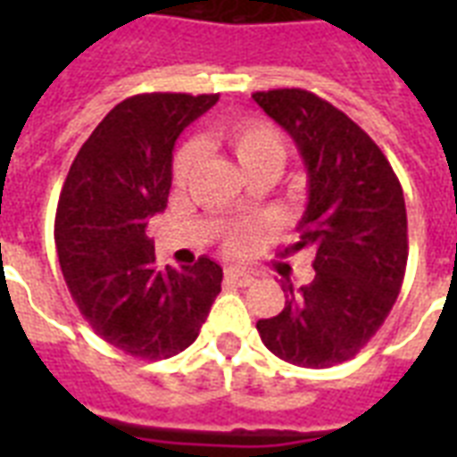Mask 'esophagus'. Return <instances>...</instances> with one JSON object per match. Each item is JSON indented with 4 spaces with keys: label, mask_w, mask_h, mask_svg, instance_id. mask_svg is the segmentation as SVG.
Listing matches in <instances>:
<instances>
[{
    "label": "esophagus",
    "mask_w": 457,
    "mask_h": 457,
    "mask_svg": "<svg viewBox=\"0 0 457 457\" xmlns=\"http://www.w3.org/2000/svg\"><path fill=\"white\" fill-rule=\"evenodd\" d=\"M225 279H228V282H232V285H239V287H251L253 282H256V278H253L251 272L239 270V268H228V270H225Z\"/></svg>",
    "instance_id": "34e87169"
}]
</instances>
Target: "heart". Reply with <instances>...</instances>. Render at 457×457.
I'll return each instance as SVG.
<instances>
[{
    "mask_svg": "<svg viewBox=\"0 0 457 457\" xmlns=\"http://www.w3.org/2000/svg\"><path fill=\"white\" fill-rule=\"evenodd\" d=\"M218 139L235 154L237 163L242 165L244 172L265 163H275L279 168L285 161V137L275 125L263 118H232L218 128ZM196 158H199V146L194 142H185L182 146H178V152L172 156V182L175 185H185L189 179ZM263 232L265 228L258 222H235L222 232V246L232 256H249L258 246V242L263 239Z\"/></svg>",
    "mask_w": 457,
    "mask_h": 457,
    "instance_id": "obj_1",
    "label": "heart"
}]
</instances>
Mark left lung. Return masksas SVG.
<instances>
[{
    "mask_svg": "<svg viewBox=\"0 0 457 457\" xmlns=\"http://www.w3.org/2000/svg\"><path fill=\"white\" fill-rule=\"evenodd\" d=\"M299 146L308 206L292 251H315L311 285L285 287L279 315L258 320L272 353L299 368H332L368 344L396 303L408 263V218L396 172L351 118L305 89L253 92Z\"/></svg>",
    "mask_w": 457,
    "mask_h": 457,
    "instance_id": "8db88e82",
    "label": "left lung"
}]
</instances>
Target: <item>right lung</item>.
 <instances>
[{
    "label": "right lung",
    "mask_w": 457,
    "mask_h": 457,
    "mask_svg": "<svg viewBox=\"0 0 457 457\" xmlns=\"http://www.w3.org/2000/svg\"><path fill=\"white\" fill-rule=\"evenodd\" d=\"M215 102L172 92L125 99L80 146L61 189L54 239L68 292L104 341L135 358L185 351L220 294L215 261L158 270L146 237L168 204L175 139Z\"/></svg>",
    "instance_id": "obj_1"
}]
</instances>
